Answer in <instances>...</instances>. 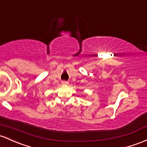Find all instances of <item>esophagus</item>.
I'll use <instances>...</instances> for the list:
<instances>
[{
  "mask_svg": "<svg viewBox=\"0 0 147 147\" xmlns=\"http://www.w3.org/2000/svg\"><path fill=\"white\" fill-rule=\"evenodd\" d=\"M68 83H69L68 82L65 81V80H63V81L61 82V84H62L63 85H67V84H68Z\"/></svg>",
  "mask_w": 147,
  "mask_h": 147,
  "instance_id": "obj_1",
  "label": "esophagus"
}]
</instances>
